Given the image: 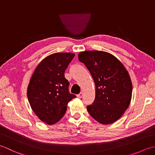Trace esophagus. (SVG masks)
Returning a JSON list of instances; mask_svg holds the SVG:
<instances>
[{"mask_svg":"<svg viewBox=\"0 0 155 155\" xmlns=\"http://www.w3.org/2000/svg\"><path fill=\"white\" fill-rule=\"evenodd\" d=\"M83 93H79L78 94H77V97L81 98H82V97H83Z\"/></svg>","mask_w":155,"mask_h":155,"instance_id":"esophagus-1","label":"esophagus"}]
</instances>
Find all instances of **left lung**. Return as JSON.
<instances>
[{
    "instance_id": "1",
    "label": "left lung",
    "mask_w": 155,
    "mask_h": 155,
    "mask_svg": "<svg viewBox=\"0 0 155 155\" xmlns=\"http://www.w3.org/2000/svg\"><path fill=\"white\" fill-rule=\"evenodd\" d=\"M78 60L83 62L95 84V98L87 111L103 124L116 122L129 106L133 85L123 63L109 52L99 51L81 52Z\"/></svg>"
}]
</instances>
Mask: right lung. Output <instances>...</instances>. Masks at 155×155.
<instances>
[{
    "instance_id": "right-lung-1",
    "label": "right lung",
    "mask_w": 155,
    "mask_h": 155,
    "mask_svg": "<svg viewBox=\"0 0 155 155\" xmlns=\"http://www.w3.org/2000/svg\"><path fill=\"white\" fill-rule=\"evenodd\" d=\"M74 54L57 52L39 62L30 78L27 97L32 110L41 121L54 124L63 117L68 103L75 95L69 93L64 71Z\"/></svg>"
}]
</instances>
